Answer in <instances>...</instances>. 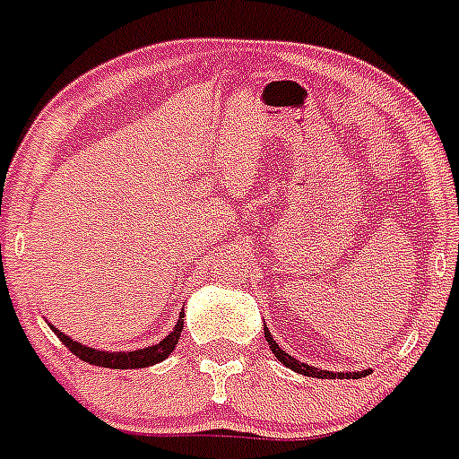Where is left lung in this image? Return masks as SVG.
Wrapping results in <instances>:
<instances>
[{
  "label": "left lung",
  "instance_id": "1",
  "mask_svg": "<svg viewBox=\"0 0 459 459\" xmlns=\"http://www.w3.org/2000/svg\"><path fill=\"white\" fill-rule=\"evenodd\" d=\"M264 338H266V342L271 344V351H273V354H275V359H278L280 363H282V366L290 368V370L299 372V375L317 377V379H335V377H350V379H360V377H366L368 372H370V370H363V372H350V375H344V372H338V375H335V372L317 370V368L306 366V363H301V360H296L294 356H290V354H287V351L280 350V344L275 342L273 335H271V331L266 326H264Z\"/></svg>",
  "mask_w": 459,
  "mask_h": 459
}]
</instances>
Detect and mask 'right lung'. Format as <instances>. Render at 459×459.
I'll use <instances>...</instances> for the list:
<instances>
[{
	"instance_id": "1",
	"label": "right lung",
	"mask_w": 459,
	"mask_h": 459,
	"mask_svg": "<svg viewBox=\"0 0 459 459\" xmlns=\"http://www.w3.org/2000/svg\"><path fill=\"white\" fill-rule=\"evenodd\" d=\"M50 328L56 333V338L62 340L68 350H71V354H75L80 360H84V363H91V366H99V368H115V370H135V368H149L153 366V363H160V360L168 359V356L172 354L177 342H179L181 328H184V315L179 317L177 326L172 328V333H169L165 340H160L158 344H152V347H147V350L112 351V354H109V351L91 350V347H87V344L75 342V340H71L68 335H64L62 331H56L55 326Z\"/></svg>"
}]
</instances>
